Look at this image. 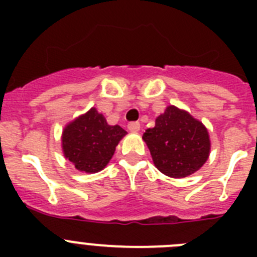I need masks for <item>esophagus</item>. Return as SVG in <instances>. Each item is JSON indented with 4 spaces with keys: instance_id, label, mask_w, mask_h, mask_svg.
<instances>
[{
    "instance_id": "1",
    "label": "esophagus",
    "mask_w": 257,
    "mask_h": 257,
    "mask_svg": "<svg viewBox=\"0 0 257 257\" xmlns=\"http://www.w3.org/2000/svg\"><path fill=\"white\" fill-rule=\"evenodd\" d=\"M127 127H128V130H130L131 133H138V131L140 130V123L139 122H130Z\"/></svg>"
}]
</instances>
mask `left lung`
<instances>
[{
    "label": "left lung",
    "instance_id": "obj_1",
    "mask_svg": "<svg viewBox=\"0 0 257 257\" xmlns=\"http://www.w3.org/2000/svg\"><path fill=\"white\" fill-rule=\"evenodd\" d=\"M154 166L170 178L180 179L198 171L210 154V136L202 122L185 110L170 105L158 115L156 126L145 130Z\"/></svg>",
    "mask_w": 257,
    "mask_h": 257
}]
</instances>
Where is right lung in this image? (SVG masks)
Segmentation results:
<instances>
[{
	"label": "right lung",
	"mask_w": 257,
	"mask_h": 257,
	"mask_svg": "<svg viewBox=\"0 0 257 257\" xmlns=\"http://www.w3.org/2000/svg\"><path fill=\"white\" fill-rule=\"evenodd\" d=\"M126 134L121 126L106 123L104 115L91 108L65 126L61 136L63 152L77 170L94 174L108 165Z\"/></svg>",
	"instance_id": "add662e5"
}]
</instances>
